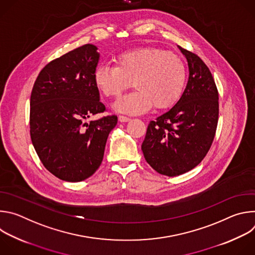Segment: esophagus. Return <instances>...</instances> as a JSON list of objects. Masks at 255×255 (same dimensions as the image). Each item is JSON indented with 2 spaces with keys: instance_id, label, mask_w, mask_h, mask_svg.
<instances>
[{
  "instance_id": "34e87169",
  "label": "esophagus",
  "mask_w": 255,
  "mask_h": 255,
  "mask_svg": "<svg viewBox=\"0 0 255 255\" xmlns=\"http://www.w3.org/2000/svg\"><path fill=\"white\" fill-rule=\"evenodd\" d=\"M131 119L129 117H126V116H119V121L120 122H128L130 121Z\"/></svg>"
}]
</instances>
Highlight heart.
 <instances>
[{
	"label": "heart",
	"mask_w": 255,
	"mask_h": 255,
	"mask_svg": "<svg viewBox=\"0 0 255 255\" xmlns=\"http://www.w3.org/2000/svg\"><path fill=\"white\" fill-rule=\"evenodd\" d=\"M116 65H100L94 74L98 90L108 98H117L132 82L134 92L114 103V109L139 114L152 106L168 109L178 102L187 83L188 70L178 55L158 48H139L119 54Z\"/></svg>",
	"instance_id": "1"
}]
</instances>
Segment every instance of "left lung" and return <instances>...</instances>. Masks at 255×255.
I'll return each mask as SVG.
<instances>
[{
  "mask_svg": "<svg viewBox=\"0 0 255 255\" xmlns=\"http://www.w3.org/2000/svg\"><path fill=\"white\" fill-rule=\"evenodd\" d=\"M188 61L189 81L178 102L150 121L141 149L158 173L175 176L196 167L208 153L219 116V95L205 62L178 46Z\"/></svg>",
  "mask_w": 255,
  "mask_h": 255,
  "instance_id": "8db88e82",
  "label": "left lung"
}]
</instances>
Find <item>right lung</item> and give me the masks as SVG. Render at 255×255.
Wrapping results in <instances>:
<instances>
[{
	"instance_id": "add662e5",
	"label": "right lung",
	"mask_w": 255,
	"mask_h": 255,
	"mask_svg": "<svg viewBox=\"0 0 255 255\" xmlns=\"http://www.w3.org/2000/svg\"><path fill=\"white\" fill-rule=\"evenodd\" d=\"M98 47L86 44L46 64L30 98V135L45 168L56 177L78 183L102 163L106 142L117 116L87 122L103 113L94 74Z\"/></svg>"
}]
</instances>
